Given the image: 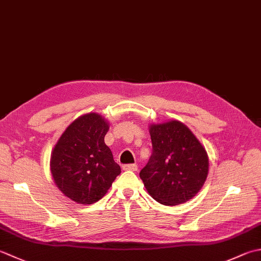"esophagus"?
<instances>
[{"label":"esophagus","instance_id":"1","mask_svg":"<svg viewBox=\"0 0 261 261\" xmlns=\"http://www.w3.org/2000/svg\"><path fill=\"white\" fill-rule=\"evenodd\" d=\"M122 168H123L124 171H137L138 170V166L136 164H126V165H123L122 166Z\"/></svg>","mask_w":261,"mask_h":261}]
</instances>
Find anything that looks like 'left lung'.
<instances>
[{
    "mask_svg": "<svg viewBox=\"0 0 261 261\" xmlns=\"http://www.w3.org/2000/svg\"><path fill=\"white\" fill-rule=\"evenodd\" d=\"M152 155L140 178L152 199L176 206L195 197L205 185L209 158L201 142L177 120L151 123Z\"/></svg>",
    "mask_w": 261,
    "mask_h": 261,
    "instance_id": "left-lung-1",
    "label": "left lung"
}]
</instances>
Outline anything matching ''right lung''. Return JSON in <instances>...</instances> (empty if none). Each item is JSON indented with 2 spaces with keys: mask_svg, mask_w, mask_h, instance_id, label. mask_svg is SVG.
Masks as SVG:
<instances>
[{
  "mask_svg": "<svg viewBox=\"0 0 261 261\" xmlns=\"http://www.w3.org/2000/svg\"><path fill=\"white\" fill-rule=\"evenodd\" d=\"M109 129V122L100 114L81 115L66 127L50 154L55 186L80 205L103 198L121 173L104 141Z\"/></svg>",
  "mask_w": 261,
  "mask_h": 261,
  "instance_id": "add662e5",
  "label": "right lung"
}]
</instances>
